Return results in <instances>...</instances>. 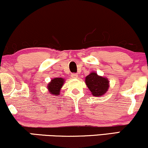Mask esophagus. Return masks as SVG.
Wrapping results in <instances>:
<instances>
[{
  "mask_svg": "<svg viewBox=\"0 0 148 148\" xmlns=\"http://www.w3.org/2000/svg\"><path fill=\"white\" fill-rule=\"evenodd\" d=\"M71 76L73 78V79H76V78H78V74H76V73H72V74H71Z\"/></svg>",
  "mask_w": 148,
  "mask_h": 148,
  "instance_id": "1",
  "label": "esophagus"
}]
</instances>
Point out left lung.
Instances as JSON below:
<instances>
[{
	"label": "left lung",
	"mask_w": 148,
	"mask_h": 148,
	"mask_svg": "<svg viewBox=\"0 0 148 148\" xmlns=\"http://www.w3.org/2000/svg\"><path fill=\"white\" fill-rule=\"evenodd\" d=\"M86 84L92 95L96 97L103 95L109 88L108 79L98 76L95 72H92L86 76Z\"/></svg>",
	"instance_id": "8db88e82"
}]
</instances>
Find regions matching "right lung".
Here are the masks:
<instances>
[{
    "mask_svg": "<svg viewBox=\"0 0 148 148\" xmlns=\"http://www.w3.org/2000/svg\"><path fill=\"white\" fill-rule=\"evenodd\" d=\"M64 82V79L62 78H55L52 79L48 85V89L51 94L59 95L60 88H62Z\"/></svg>",
    "mask_w": 148,
    "mask_h": 148,
    "instance_id": "obj_1",
    "label": "right lung"
}]
</instances>
